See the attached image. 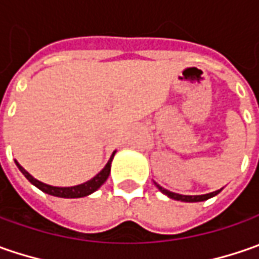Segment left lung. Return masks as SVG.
<instances>
[{
	"mask_svg": "<svg viewBox=\"0 0 259 259\" xmlns=\"http://www.w3.org/2000/svg\"><path fill=\"white\" fill-rule=\"evenodd\" d=\"M155 187L161 192L163 194H165L167 197H170V199H174V200H180V202H189V203H193V202H203V200H207V199H210V197H213L216 194L219 193L221 190H216V192H212V193H207V194H197V196H187V194H179V193H173V192H170V190H167L164 187H161L160 184L155 183Z\"/></svg>",
	"mask_w": 259,
	"mask_h": 259,
	"instance_id": "1",
	"label": "left lung"
}]
</instances>
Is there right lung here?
I'll list each match as a JSON object with an SVG mask.
<instances>
[{
	"mask_svg": "<svg viewBox=\"0 0 259 259\" xmlns=\"http://www.w3.org/2000/svg\"><path fill=\"white\" fill-rule=\"evenodd\" d=\"M116 151L112 153L111 158L108 160V163L105 165L104 168L96 174L95 177H92L91 180H88L85 183L77 184V186H70V187H59V186H50V184H46L40 180L34 179L31 174L28 173L27 170H24L21 165L18 164V161L15 160V164L18 167V170L21 173L24 174L25 179L30 182L31 184H34L37 189H40L41 192H45L47 194H52V196H56V197H65V199H77V197H85V196H89L94 192H96L102 184L106 182L108 176L111 173V163H112V158Z\"/></svg>",
	"mask_w": 259,
	"mask_h": 259,
	"instance_id": "1",
	"label": "right lung"
}]
</instances>
